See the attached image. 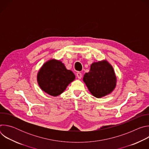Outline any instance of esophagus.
Segmentation results:
<instances>
[{"instance_id":"obj_1","label":"esophagus","mask_w":149,"mask_h":149,"mask_svg":"<svg viewBox=\"0 0 149 149\" xmlns=\"http://www.w3.org/2000/svg\"><path fill=\"white\" fill-rule=\"evenodd\" d=\"M77 78H78V79H81V78H82V74H81V73H80V72H77Z\"/></svg>"}]
</instances>
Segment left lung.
I'll return each mask as SVG.
<instances>
[{"instance_id": "obj_1", "label": "left lung", "mask_w": 149, "mask_h": 149, "mask_svg": "<svg viewBox=\"0 0 149 149\" xmlns=\"http://www.w3.org/2000/svg\"><path fill=\"white\" fill-rule=\"evenodd\" d=\"M117 81L113 66L105 59L93 62L90 71L83 77L90 92L98 98L111 94L116 87Z\"/></svg>"}]
</instances>
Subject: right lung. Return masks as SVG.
Segmentation results:
<instances>
[{"label":"right lung","mask_w":149,"mask_h":149,"mask_svg":"<svg viewBox=\"0 0 149 149\" xmlns=\"http://www.w3.org/2000/svg\"><path fill=\"white\" fill-rule=\"evenodd\" d=\"M75 79L74 74L67 70L60 60L55 59L46 61L37 74L40 88L53 97L61 94Z\"/></svg>","instance_id":"add662e5"}]
</instances>
